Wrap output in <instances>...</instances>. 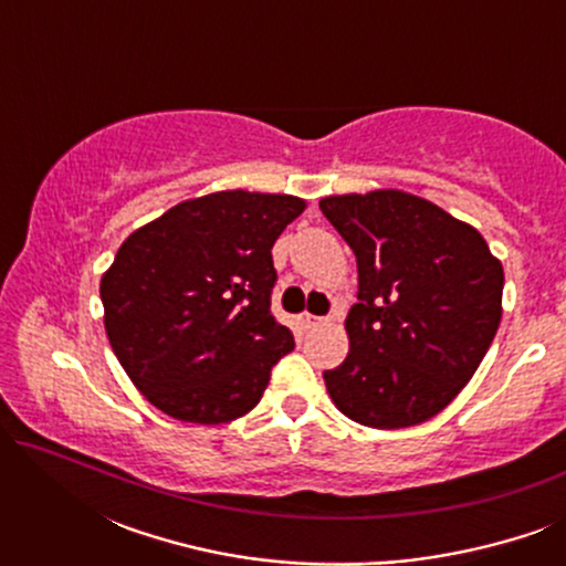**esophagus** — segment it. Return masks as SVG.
<instances>
[{"mask_svg":"<svg viewBox=\"0 0 566 566\" xmlns=\"http://www.w3.org/2000/svg\"><path fill=\"white\" fill-rule=\"evenodd\" d=\"M327 322L324 316H314V314H301V327L304 329H314V327H322V324Z\"/></svg>","mask_w":566,"mask_h":566,"instance_id":"esophagus-1","label":"esophagus"}]
</instances>
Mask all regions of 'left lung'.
Here are the masks:
<instances>
[{
	"instance_id": "8db88e82",
	"label": "left lung",
	"mask_w": 566,
	"mask_h": 566,
	"mask_svg": "<svg viewBox=\"0 0 566 566\" xmlns=\"http://www.w3.org/2000/svg\"><path fill=\"white\" fill-rule=\"evenodd\" d=\"M322 213L358 260L350 353L324 370L339 412L378 430L412 428L455 399L502 319L500 260L474 227L401 190L329 196Z\"/></svg>"
}]
</instances>
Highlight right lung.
<instances>
[{
    "label": "right lung",
    "instance_id": "obj_1",
    "mask_svg": "<svg viewBox=\"0 0 566 566\" xmlns=\"http://www.w3.org/2000/svg\"><path fill=\"white\" fill-rule=\"evenodd\" d=\"M306 203L221 190L185 200L120 244L99 283L105 332L136 389L182 422L258 407L293 335L270 312L273 244Z\"/></svg>",
    "mask_w": 566,
    "mask_h": 566
}]
</instances>
